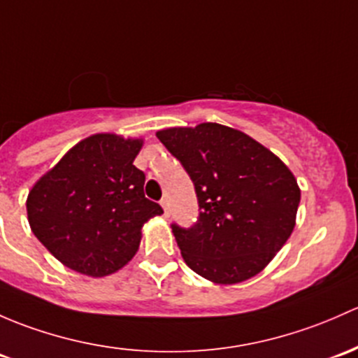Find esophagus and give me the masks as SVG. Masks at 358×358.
Masks as SVG:
<instances>
[{
  "label": "esophagus",
  "mask_w": 358,
  "mask_h": 358,
  "mask_svg": "<svg viewBox=\"0 0 358 358\" xmlns=\"http://www.w3.org/2000/svg\"><path fill=\"white\" fill-rule=\"evenodd\" d=\"M161 206H163V209H164V214H169V202H168V199H163V201H161Z\"/></svg>",
  "instance_id": "obj_1"
}]
</instances>
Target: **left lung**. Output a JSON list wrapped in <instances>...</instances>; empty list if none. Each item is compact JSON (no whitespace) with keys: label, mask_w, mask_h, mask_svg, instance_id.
<instances>
[{"label":"left lung","mask_w":358,"mask_h":358,"mask_svg":"<svg viewBox=\"0 0 358 358\" xmlns=\"http://www.w3.org/2000/svg\"><path fill=\"white\" fill-rule=\"evenodd\" d=\"M156 135L197 194V221L171 224L187 266L220 285L261 273L295 227L300 189L287 164L243 131L217 123Z\"/></svg>","instance_id":"8db88e82"}]
</instances>
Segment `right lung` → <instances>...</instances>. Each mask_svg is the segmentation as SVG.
I'll return each mask as SVG.
<instances>
[{"mask_svg": "<svg viewBox=\"0 0 358 358\" xmlns=\"http://www.w3.org/2000/svg\"><path fill=\"white\" fill-rule=\"evenodd\" d=\"M141 148L138 138L92 135L29 192L32 233L66 268L94 278L115 273L137 252L144 223L163 214L134 166Z\"/></svg>", "mask_w": 358, "mask_h": 358, "instance_id": "obj_1", "label": "right lung"}]
</instances>
